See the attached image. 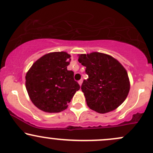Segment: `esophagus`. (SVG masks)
Here are the masks:
<instances>
[{
  "label": "esophagus",
  "mask_w": 153,
  "mask_h": 153,
  "mask_svg": "<svg viewBox=\"0 0 153 153\" xmlns=\"http://www.w3.org/2000/svg\"><path fill=\"white\" fill-rule=\"evenodd\" d=\"M82 79H80L79 80V81L78 82H79V85H80V86H81V85H82Z\"/></svg>",
  "instance_id": "34e87169"
}]
</instances>
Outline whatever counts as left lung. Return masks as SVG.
I'll use <instances>...</instances> for the list:
<instances>
[{
    "label": "left lung",
    "instance_id": "left-lung-1",
    "mask_svg": "<svg viewBox=\"0 0 153 153\" xmlns=\"http://www.w3.org/2000/svg\"><path fill=\"white\" fill-rule=\"evenodd\" d=\"M78 56L88 75L81 87L88 107L100 114L114 111L128 95L131 85L127 71L107 54L93 52Z\"/></svg>",
    "mask_w": 153,
    "mask_h": 153
}]
</instances>
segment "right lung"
I'll list each match as a JSON object with an SVG mask.
<instances>
[{
	"mask_svg": "<svg viewBox=\"0 0 153 153\" xmlns=\"http://www.w3.org/2000/svg\"><path fill=\"white\" fill-rule=\"evenodd\" d=\"M71 55L66 52H50L38 59L27 71L25 87L36 106L48 113L66 109L79 85L74 72L67 70Z\"/></svg>",
	"mask_w": 153,
	"mask_h": 153,
	"instance_id": "right-lung-1",
	"label": "right lung"
}]
</instances>
